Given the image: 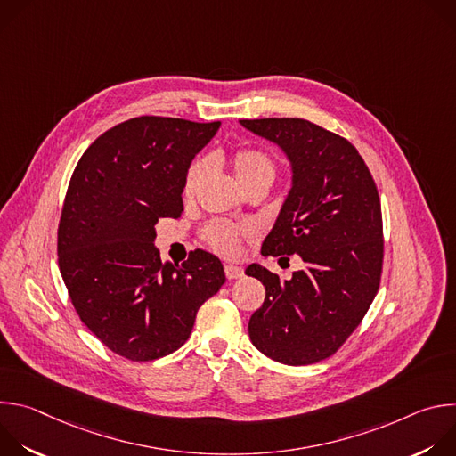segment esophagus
I'll use <instances>...</instances> for the list:
<instances>
[{
	"instance_id": "esophagus-1",
	"label": "esophagus",
	"mask_w": 456,
	"mask_h": 456,
	"mask_svg": "<svg viewBox=\"0 0 456 456\" xmlns=\"http://www.w3.org/2000/svg\"><path fill=\"white\" fill-rule=\"evenodd\" d=\"M245 274V271L240 267V265H234V264H227L225 265V276L229 278V280H238V278H241Z\"/></svg>"
}]
</instances>
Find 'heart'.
<instances>
[{
    "label": "heart",
    "mask_w": 456,
    "mask_h": 456,
    "mask_svg": "<svg viewBox=\"0 0 456 456\" xmlns=\"http://www.w3.org/2000/svg\"><path fill=\"white\" fill-rule=\"evenodd\" d=\"M232 166H234V173L240 180L241 185L250 183L254 180H274L276 176V162L274 159L256 146H241L234 151L232 157ZM204 173V162L197 160L192 162L185 175H183V183H182V192L185 199H191L194 192H197L200 176ZM250 234L248 229L245 227H238L227 222H215L209 224L204 231H202V238L206 240V243L227 256H234L240 252L241 248V238Z\"/></svg>",
    "instance_id": "1"
}]
</instances>
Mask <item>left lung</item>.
<instances>
[{
	"label": "left lung",
	"instance_id": "obj_1",
	"mask_svg": "<svg viewBox=\"0 0 456 456\" xmlns=\"http://www.w3.org/2000/svg\"><path fill=\"white\" fill-rule=\"evenodd\" d=\"M240 122L280 144L294 169L292 191L262 254L303 259V269L289 280L256 264L245 271L265 285L248 336L276 362L314 364L346 343L379 290L384 259L379 191L352 142L329 129L305 118Z\"/></svg>",
	"mask_w": 456,
	"mask_h": 456
}]
</instances>
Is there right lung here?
Here are the masks:
<instances>
[{"label":"right lung","mask_w":456,"mask_h":456,"mask_svg":"<svg viewBox=\"0 0 456 456\" xmlns=\"http://www.w3.org/2000/svg\"><path fill=\"white\" fill-rule=\"evenodd\" d=\"M220 120L144 115L104 132L77 162L57 227V259L72 305L113 354L148 362L178 350L199 308L225 283L202 248L164 265L159 218L183 211V175Z\"/></svg>","instance_id":"obj_1"}]
</instances>
